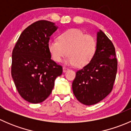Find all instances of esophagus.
<instances>
[{"label": "esophagus", "mask_w": 131, "mask_h": 131, "mask_svg": "<svg viewBox=\"0 0 131 131\" xmlns=\"http://www.w3.org/2000/svg\"><path fill=\"white\" fill-rule=\"evenodd\" d=\"M69 70V68H68L67 67H63V72H66L67 70Z\"/></svg>", "instance_id": "1"}]
</instances>
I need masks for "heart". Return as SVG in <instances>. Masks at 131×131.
Returning a JSON list of instances; mask_svg holds the SVG:
<instances>
[{
    "mask_svg": "<svg viewBox=\"0 0 131 131\" xmlns=\"http://www.w3.org/2000/svg\"><path fill=\"white\" fill-rule=\"evenodd\" d=\"M48 49L55 61L60 62L68 54L66 63L83 67L94 57L97 51V41L92 35L85 34L79 29L72 28L62 33L59 36V40H50Z\"/></svg>",
    "mask_w": 131,
    "mask_h": 131,
    "instance_id": "obj_1",
    "label": "heart"
}]
</instances>
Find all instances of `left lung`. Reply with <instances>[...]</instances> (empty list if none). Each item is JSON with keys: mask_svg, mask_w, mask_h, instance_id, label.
<instances>
[{"mask_svg": "<svg viewBox=\"0 0 131 131\" xmlns=\"http://www.w3.org/2000/svg\"><path fill=\"white\" fill-rule=\"evenodd\" d=\"M117 72L115 49L112 41L100 30L97 34V51L92 60L76 72L73 92L85 105L97 103L113 89Z\"/></svg>", "mask_w": 131, "mask_h": 131, "instance_id": "1", "label": "left lung"}]
</instances>
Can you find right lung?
<instances>
[{
	"label": "right lung",
	"mask_w": 131,
	"mask_h": 131,
	"mask_svg": "<svg viewBox=\"0 0 131 131\" xmlns=\"http://www.w3.org/2000/svg\"><path fill=\"white\" fill-rule=\"evenodd\" d=\"M57 28L52 22L37 21L23 30L13 50L12 77L19 95L31 103L47 99L63 72L48 49L50 37Z\"/></svg>",
	"instance_id": "obj_1"
}]
</instances>
